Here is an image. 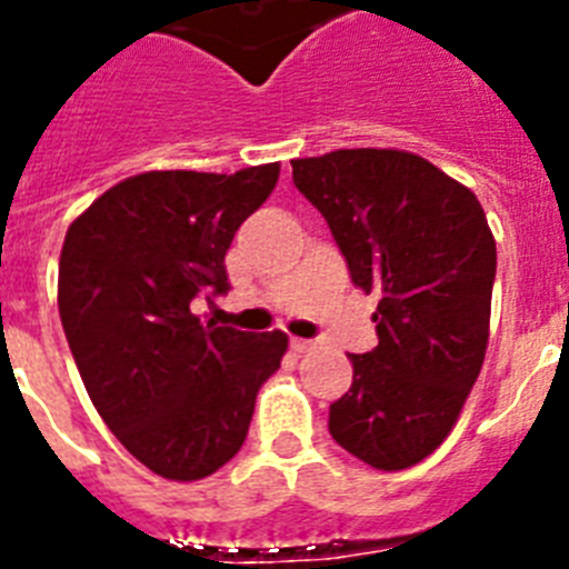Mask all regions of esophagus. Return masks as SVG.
Listing matches in <instances>:
<instances>
[{
    "label": "esophagus",
    "instance_id": "obj_1",
    "mask_svg": "<svg viewBox=\"0 0 569 569\" xmlns=\"http://www.w3.org/2000/svg\"><path fill=\"white\" fill-rule=\"evenodd\" d=\"M292 350L295 352H309V350H315V343L307 341V338H292Z\"/></svg>",
    "mask_w": 569,
    "mask_h": 569
}]
</instances>
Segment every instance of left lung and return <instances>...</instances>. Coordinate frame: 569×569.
Listing matches in <instances>:
<instances>
[{"mask_svg":"<svg viewBox=\"0 0 569 569\" xmlns=\"http://www.w3.org/2000/svg\"><path fill=\"white\" fill-rule=\"evenodd\" d=\"M295 188L323 213L352 283L379 292V347L350 356L352 388L329 433L379 471L433 455L460 419L489 347L495 237L466 184L393 147L292 161Z\"/></svg>","mask_w":569,"mask_h":569,"instance_id":"8db88e82","label":"left lung"}]
</instances>
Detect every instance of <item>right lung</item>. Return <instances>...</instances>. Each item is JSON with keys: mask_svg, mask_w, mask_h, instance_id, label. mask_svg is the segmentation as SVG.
Here are the masks:
<instances>
[{"mask_svg": "<svg viewBox=\"0 0 569 569\" xmlns=\"http://www.w3.org/2000/svg\"><path fill=\"white\" fill-rule=\"evenodd\" d=\"M280 179V161L237 173L150 170L98 196L66 231L57 307L86 393L152 475L193 483L246 442L286 332L199 321L193 298L228 289L233 233Z\"/></svg>", "mask_w": 569, "mask_h": 569, "instance_id": "1", "label": "right lung"}]
</instances>
